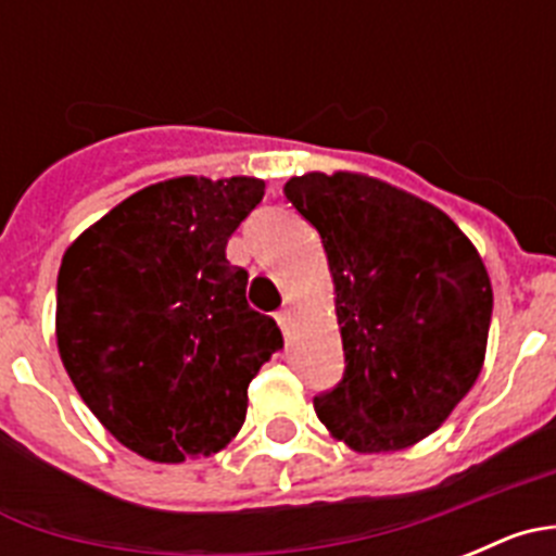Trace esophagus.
Returning a JSON list of instances; mask_svg holds the SVG:
<instances>
[{
	"mask_svg": "<svg viewBox=\"0 0 556 556\" xmlns=\"http://www.w3.org/2000/svg\"><path fill=\"white\" fill-rule=\"evenodd\" d=\"M275 323L281 326V331L287 333L289 326H292V308H281V312H275Z\"/></svg>",
	"mask_w": 556,
	"mask_h": 556,
	"instance_id": "34e87169",
	"label": "esophagus"
}]
</instances>
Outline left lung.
Segmentation results:
<instances>
[{"instance_id":"8db88e82","label":"left lung","mask_w":556,"mask_h":556,"mask_svg":"<svg viewBox=\"0 0 556 556\" xmlns=\"http://www.w3.org/2000/svg\"><path fill=\"white\" fill-rule=\"evenodd\" d=\"M317 228L337 292L345 372L314 409L358 454L429 437L468 395L488 351L493 287L443 211L353 172L283 186Z\"/></svg>"}]
</instances>
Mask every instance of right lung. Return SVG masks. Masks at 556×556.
Returning a JSON list of instances; mask_svg holds the SVG:
<instances>
[{
  "instance_id": "right-lung-1",
  "label": "right lung",
  "mask_w": 556,
  "mask_h": 556,
  "mask_svg": "<svg viewBox=\"0 0 556 556\" xmlns=\"http://www.w3.org/2000/svg\"><path fill=\"white\" fill-rule=\"evenodd\" d=\"M262 198L258 178H172L122 200L63 253V367L97 420L144 459L225 448L250 381L283 348L273 317L248 306V273L225 258Z\"/></svg>"
}]
</instances>
